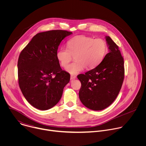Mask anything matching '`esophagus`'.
I'll list each match as a JSON object with an SVG mask.
<instances>
[{"instance_id": "1", "label": "esophagus", "mask_w": 146, "mask_h": 146, "mask_svg": "<svg viewBox=\"0 0 146 146\" xmlns=\"http://www.w3.org/2000/svg\"><path fill=\"white\" fill-rule=\"evenodd\" d=\"M76 78V76H75V75H71L70 76L71 80H74Z\"/></svg>"}]
</instances>
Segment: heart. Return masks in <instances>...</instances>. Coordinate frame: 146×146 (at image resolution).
<instances>
[{
  "instance_id": "b5f03b06",
  "label": "heart",
  "mask_w": 146,
  "mask_h": 146,
  "mask_svg": "<svg viewBox=\"0 0 146 146\" xmlns=\"http://www.w3.org/2000/svg\"><path fill=\"white\" fill-rule=\"evenodd\" d=\"M68 49L61 48L56 53V58L60 66L66 68L72 56L75 62L66 68L72 75L78 74L86 68L92 69L103 60L108 51L106 41L102 38H94L85 35L76 36L67 43Z\"/></svg>"
}]
</instances>
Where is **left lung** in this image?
I'll list each match as a JSON object with an SVG mask.
<instances>
[{"label":"left lung","mask_w":146,"mask_h":146,"mask_svg":"<svg viewBox=\"0 0 146 146\" xmlns=\"http://www.w3.org/2000/svg\"><path fill=\"white\" fill-rule=\"evenodd\" d=\"M105 38L109 52L96 68L77 76L81 83V103L95 111L107 108L114 101L124 78V62L118 47L110 37Z\"/></svg>","instance_id":"8db88e82"}]
</instances>
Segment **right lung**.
Masks as SVG:
<instances>
[{"label": "right lung", "instance_id": "1", "mask_svg": "<svg viewBox=\"0 0 146 146\" xmlns=\"http://www.w3.org/2000/svg\"><path fill=\"white\" fill-rule=\"evenodd\" d=\"M72 32L52 30L36 34L21 52L18 60L19 88L34 108L48 110L58 103L70 74L56 58L62 40Z\"/></svg>", "mask_w": 146, "mask_h": 146}]
</instances>
